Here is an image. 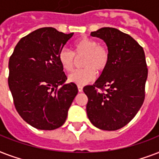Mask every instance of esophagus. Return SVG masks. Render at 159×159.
I'll list each match as a JSON object with an SVG mask.
<instances>
[{
	"label": "esophagus",
	"instance_id": "1",
	"mask_svg": "<svg viewBox=\"0 0 159 159\" xmlns=\"http://www.w3.org/2000/svg\"><path fill=\"white\" fill-rule=\"evenodd\" d=\"M77 88H78L79 92H82V91H83V87H82V86H77Z\"/></svg>",
	"mask_w": 159,
	"mask_h": 159
}]
</instances>
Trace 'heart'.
I'll return each instance as SVG.
<instances>
[{
    "label": "heart",
    "mask_w": 159,
    "mask_h": 159,
    "mask_svg": "<svg viewBox=\"0 0 159 159\" xmlns=\"http://www.w3.org/2000/svg\"><path fill=\"white\" fill-rule=\"evenodd\" d=\"M73 53L66 48H62L58 53V61L67 72L72 71L75 64V55L82 56V69H77L68 75V81L77 86H83L95 79L96 71L102 72L106 67L110 58L109 49L104 45H100L95 39L82 38L73 44Z\"/></svg>",
    "instance_id": "b5f03b06"
}]
</instances>
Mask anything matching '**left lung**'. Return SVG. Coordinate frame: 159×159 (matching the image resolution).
Masks as SVG:
<instances>
[{
    "instance_id": "1",
    "label": "left lung",
    "mask_w": 159,
    "mask_h": 159,
    "mask_svg": "<svg viewBox=\"0 0 159 159\" xmlns=\"http://www.w3.org/2000/svg\"><path fill=\"white\" fill-rule=\"evenodd\" d=\"M91 35L104 40L110 58L95 84L83 88L88 97L87 116L100 129L116 130L126 125L143 103L148 77L145 54L130 35L117 29L104 27Z\"/></svg>"
}]
</instances>
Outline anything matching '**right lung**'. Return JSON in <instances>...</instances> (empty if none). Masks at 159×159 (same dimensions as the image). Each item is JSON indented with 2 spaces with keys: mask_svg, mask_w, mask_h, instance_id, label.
<instances>
[{
  "mask_svg": "<svg viewBox=\"0 0 159 159\" xmlns=\"http://www.w3.org/2000/svg\"><path fill=\"white\" fill-rule=\"evenodd\" d=\"M73 33L38 29L19 41L9 60L8 84L19 115L38 129L53 130L66 121L77 96L67 80L58 53Z\"/></svg>",
  "mask_w": 159,
  "mask_h": 159,
  "instance_id": "1",
  "label": "right lung"
}]
</instances>
